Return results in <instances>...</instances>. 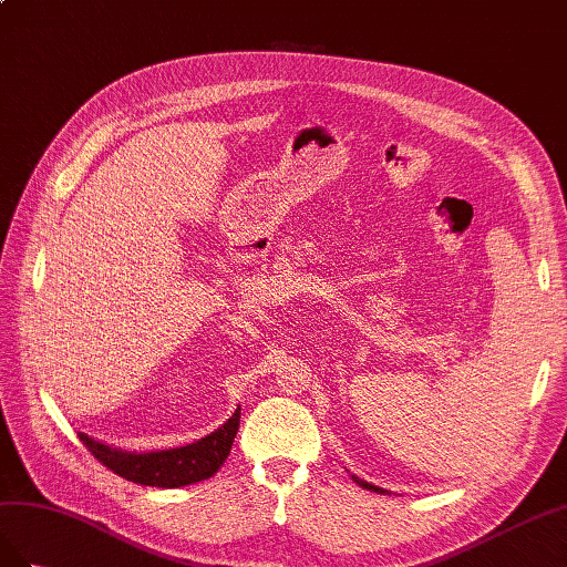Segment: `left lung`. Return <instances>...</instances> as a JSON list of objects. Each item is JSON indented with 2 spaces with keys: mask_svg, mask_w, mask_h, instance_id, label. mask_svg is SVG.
<instances>
[{
  "mask_svg": "<svg viewBox=\"0 0 567 567\" xmlns=\"http://www.w3.org/2000/svg\"><path fill=\"white\" fill-rule=\"evenodd\" d=\"M351 480L359 484V487H363V489H370V492H378V494H390L386 489H382V487H375V484H370V482H365V480H359L355 475H351Z\"/></svg>",
  "mask_w": 567,
  "mask_h": 567,
  "instance_id": "obj_1",
  "label": "left lung"
}]
</instances>
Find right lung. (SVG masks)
Instances as JSON below:
<instances>
[{"label": "right lung", "instance_id": "right-lung-1", "mask_svg": "<svg viewBox=\"0 0 567 567\" xmlns=\"http://www.w3.org/2000/svg\"><path fill=\"white\" fill-rule=\"evenodd\" d=\"M237 430L239 409L216 432L202 436L199 442L175 449L125 451L94 440V436L85 432H80V442L87 446V451H92L96 461L125 480L144 484V487L177 489L214 477L225 458L230 456Z\"/></svg>", "mask_w": 567, "mask_h": 567}]
</instances>
